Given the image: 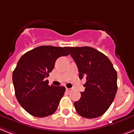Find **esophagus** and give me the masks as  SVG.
<instances>
[{
  "label": "esophagus",
  "instance_id": "esophagus-1",
  "mask_svg": "<svg viewBox=\"0 0 134 134\" xmlns=\"http://www.w3.org/2000/svg\"><path fill=\"white\" fill-rule=\"evenodd\" d=\"M72 90V88H67L66 87V90H67V92H69V91H71V90Z\"/></svg>",
  "mask_w": 134,
  "mask_h": 134
}]
</instances>
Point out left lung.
<instances>
[{"mask_svg": "<svg viewBox=\"0 0 134 134\" xmlns=\"http://www.w3.org/2000/svg\"><path fill=\"white\" fill-rule=\"evenodd\" d=\"M74 60L80 79L85 78V90L74 102L77 113L86 118L105 114L117 92V72L105 54L90 47H66Z\"/></svg>", "mask_w": 134, "mask_h": 134, "instance_id": "left-lung-1", "label": "left lung"}]
</instances>
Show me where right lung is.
<instances>
[{"label":"right lung","mask_w":134,"mask_h":134,"mask_svg":"<svg viewBox=\"0 0 134 134\" xmlns=\"http://www.w3.org/2000/svg\"><path fill=\"white\" fill-rule=\"evenodd\" d=\"M68 55L66 47L47 45L26 52L19 59L13 71V84L18 103L29 114L42 118L56 111L65 87L49 86L46 78L56 60Z\"/></svg>","instance_id":"right-lung-1"}]
</instances>
